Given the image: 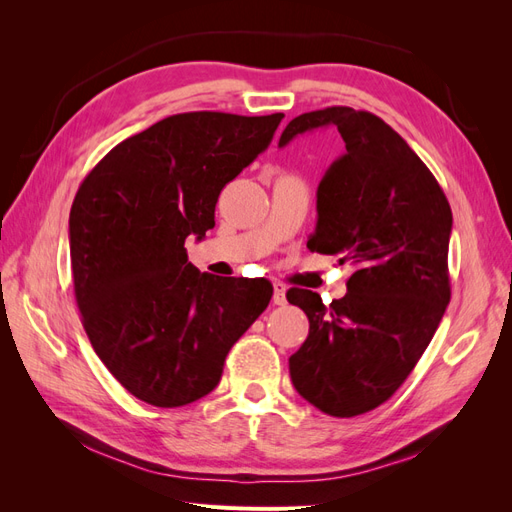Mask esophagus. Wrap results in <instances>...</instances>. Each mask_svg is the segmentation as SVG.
Masks as SVG:
<instances>
[{
	"mask_svg": "<svg viewBox=\"0 0 512 512\" xmlns=\"http://www.w3.org/2000/svg\"><path fill=\"white\" fill-rule=\"evenodd\" d=\"M273 303L275 305L286 303V286L282 282H273Z\"/></svg>",
	"mask_w": 512,
	"mask_h": 512,
	"instance_id": "obj_1",
	"label": "esophagus"
}]
</instances>
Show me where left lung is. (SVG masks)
Returning a JSON list of instances; mask_svg holds the SVG:
<instances>
[{
	"instance_id": "left-lung-1",
	"label": "left lung",
	"mask_w": 512,
	"mask_h": 512,
	"mask_svg": "<svg viewBox=\"0 0 512 512\" xmlns=\"http://www.w3.org/2000/svg\"><path fill=\"white\" fill-rule=\"evenodd\" d=\"M333 126L346 151L318 185V222L307 247L339 256L354 273L346 297L292 288L309 320L294 352L297 393L324 414L348 418L389 399L429 346L451 301V205L431 170L391 126L367 111L329 106L294 117L280 136Z\"/></svg>"
}]
</instances>
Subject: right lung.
Instances as JSON below:
<instances>
[{
  "label": "right lung",
  "mask_w": 512,
  "mask_h": 512,
  "mask_svg": "<svg viewBox=\"0 0 512 512\" xmlns=\"http://www.w3.org/2000/svg\"><path fill=\"white\" fill-rule=\"evenodd\" d=\"M282 117H166L108 151L74 196L70 262L83 327L145 404L179 408L211 393L226 354L271 301L267 280L200 273L185 239L215 226L222 188L271 145Z\"/></svg>",
  "instance_id": "1"
}]
</instances>
